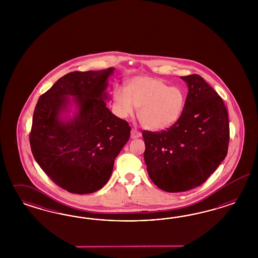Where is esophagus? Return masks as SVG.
<instances>
[{
	"label": "esophagus",
	"mask_w": 258,
	"mask_h": 258,
	"mask_svg": "<svg viewBox=\"0 0 258 258\" xmlns=\"http://www.w3.org/2000/svg\"><path fill=\"white\" fill-rule=\"evenodd\" d=\"M141 134L136 128H133L132 130V133H131V137L133 138V139H136V138H139V137H141Z\"/></svg>",
	"instance_id": "1"
}]
</instances>
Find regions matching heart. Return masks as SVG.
<instances>
[{"mask_svg":"<svg viewBox=\"0 0 258 258\" xmlns=\"http://www.w3.org/2000/svg\"><path fill=\"white\" fill-rule=\"evenodd\" d=\"M113 109L119 117L132 116L135 108L143 127L163 131L178 122L186 105V91L171 86L160 78L136 77L126 89L115 85L112 90Z\"/></svg>","mask_w":258,"mask_h":258,"instance_id":"heart-1","label":"heart"}]
</instances>
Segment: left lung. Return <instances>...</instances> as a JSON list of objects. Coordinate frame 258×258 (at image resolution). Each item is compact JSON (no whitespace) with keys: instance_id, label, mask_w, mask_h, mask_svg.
<instances>
[{"instance_id":"obj_1","label":"left lung","mask_w":258,"mask_h":258,"mask_svg":"<svg viewBox=\"0 0 258 258\" xmlns=\"http://www.w3.org/2000/svg\"><path fill=\"white\" fill-rule=\"evenodd\" d=\"M180 78L188 94L178 122L165 131L142 133L149 177L170 193L203 184L225 159L230 138L228 112L218 93L199 75Z\"/></svg>"}]
</instances>
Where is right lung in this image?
Wrapping results in <instances>:
<instances>
[{"mask_svg": "<svg viewBox=\"0 0 258 258\" xmlns=\"http://www.w3.org/2000/svg\"><path fill=\"white\" fill-rule=\"evenodd\" d=\"M114 68L72 72L40 95L29 141L40 168L58 186L74 194H90L109 180L114 160L131 136V126L107 108L105 92ZM69 96L78 112L61 119Z\"/></svg>", "mask_w": 258, "mask_h": 258, "instance_id": "1", "label": "right lung"}]
</instances>
